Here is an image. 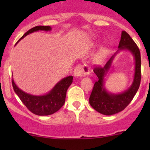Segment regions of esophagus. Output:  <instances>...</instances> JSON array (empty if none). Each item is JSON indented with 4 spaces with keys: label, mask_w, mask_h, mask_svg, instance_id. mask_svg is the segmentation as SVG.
Listing matches in <instances>:
<instances>
[{
    "label": "esophagus",
    "mask_w": 150,
    "mask_h": 150,
    "mask_svg": "<svg viewBox=\"0 0 150 150\" xmlns=\"http://www.w3.org/2000/svg\"><path fill=\"white\" fill-rule=\"evenodd\" d=\"M89 72H90V68L87 64H84V65L79 64L74 69V76L75 78H80V77L88 75Z\"/></svg>",
    "instance_id": "1"
}]
</instances>
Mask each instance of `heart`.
<instances>
[{"label":"heart","instance_id":"b5f03b06","mask_svg":"<svg viewBox=\"0 0 150 150\" xmlns=\"http://www.w3.org/2000/svg\"><path fill=\"white\" fill-rule=\"evenodd\" d=\"M106 54H107V50L105 48H102L95 56L94 58H93V61L96 63L100 62H102L105 58Z\"/></svg>","mask_w":150,"mask_h":150}]
</instances>
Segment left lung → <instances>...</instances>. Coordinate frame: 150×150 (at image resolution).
<instances>
[{
	"instance_id": "8db88e82",
	"label": "left lung",
	"mask_w": 150,
	"mask_h": 150,
	"mask_svg": "<svg viewBox=\"0 0 150 150\" xmlns=\"http://www.w3.org/2000/svg\"><path fill=\"white\" fill-rule=\"evenodd\" d=\"M123 50L130 51L134 58V81L132 86L125 92L120 94L110 93L104 86V78L109 71L115 56L119 51ZM93 72L98 77V81L95 82L89 98L91 106L98 112L105 115H112L123 110L132 101L139 88L141 82L140 51L126 32H122L117 52L109 59L104 67H95Z\"/></svg>"
}]
</instances>
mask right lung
<instances>
[{"instance_id": "add662e5", "label": "right lung", "mask_w": 150, "mask_h": 150, "mask_svg": "<svg viewBox=\"0 0 150 150\" xmlns=\"http://www.w3.org/2000/svg\"><path fill=\"white\" fill-rule=\"evenodd\" d=\"M39 30L51 31V28L50 26H36L33 28L25 33L18 42L28 35ZM72 76L66 77L59 81L48 93L39 96L30 94L21 90L15 83L13 79H12V86L15 93L30 112L37 115L45 116L54 114L64 105L67 91L72 84Z\"/></svg>"}]
</instances>
